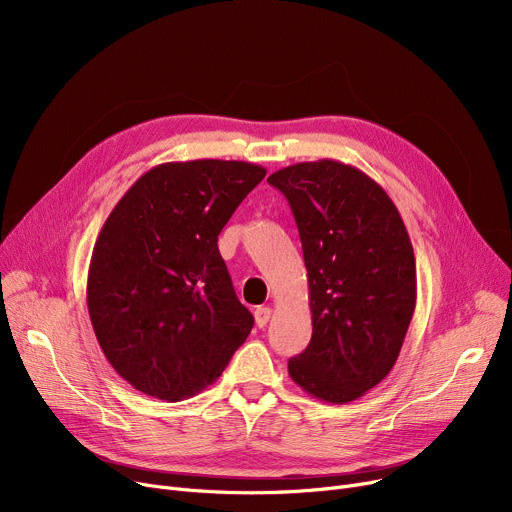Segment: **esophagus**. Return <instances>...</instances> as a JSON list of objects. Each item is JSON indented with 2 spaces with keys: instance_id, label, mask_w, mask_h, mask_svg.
I'll return each mask as SVG.
<instances>
[{
  "instance_id": "1",
  "label": "esophagus",
  "mask_w": 512,
  "mask_h": 512,
  "mask_svg": "<svg viewBox=\"0 0 512 512\" xmlns=\"http://www.w3.org/2000/svg\"><path fill=\"white\" fill-rule=\"evenodd\" d=\"M270 317H272V307H259L255 311V321H257L259 328H265L267 321H270Z\"/></svg>"
}]
</instances>
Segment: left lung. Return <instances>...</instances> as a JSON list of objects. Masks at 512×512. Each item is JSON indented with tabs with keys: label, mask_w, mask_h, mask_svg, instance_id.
<instances>
[{
	"label": "left lung",
	"mask_w": 512,
	"mask_h": 512,
	"mask_svg": "<svg viewBox=\"0 0 512 512\" xmlns=\"http://www.w3.org/2000/svg\"><path fill=\"white\" fill-rule=\"evenodd\" d=\"M297 222L313 334L288 361L294 384L344 405L394 367L417 301L415 253L384 188L336 159L303 161L267 178Z\"/></svg>",
	"instance_id": "1"
}]
</instances>
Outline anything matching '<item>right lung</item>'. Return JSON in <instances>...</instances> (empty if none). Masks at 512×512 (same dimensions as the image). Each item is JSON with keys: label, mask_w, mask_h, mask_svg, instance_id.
I'll use <instances>...</instances> for the list:
<instances>
[{"label": "right lung", "mask_w": 512, "mask_h": 512, "mask_svg": "<svg viewBox=\"0 0 512 512\" xmlns=\"http://www.w3.org/2000/svg\"><path fill=\"white\" fill-rule=\"evenodd\" d=\"M247 161H170L134 182L95 240L87 307L105 359L132 388L176 402L213 384L247 340L218 234L265 178Z\"/></svg>", "instance_id": "add662e5"}]
</instances>
